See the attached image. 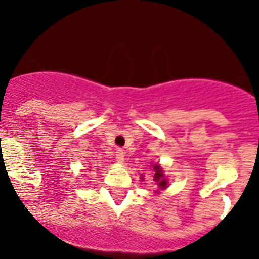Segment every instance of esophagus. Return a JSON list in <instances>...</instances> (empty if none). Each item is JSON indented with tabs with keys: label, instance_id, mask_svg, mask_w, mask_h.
<instances>
[{
	"label": "esophagus",
	"instance_id": "esophagus-1",
	"mask_svg": "<svg viewBox=\"0 0 259 259\" xmlns=\"http://www.w3.org/2000/svg\"><path fill=\"white\" fill-rule=\"evenodd\" d=\"M124 156H125L124 150H121V149H117L116 153H115V158H116L117 163H124V159H125Z\"/></svg>",
	"mask_w": 259,
	"mask_h": 259
}]
</instances>
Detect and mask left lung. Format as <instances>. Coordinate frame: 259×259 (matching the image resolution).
Instances as JSON below:
<instances>
[{
	"mask_svg": "<svg viewBox=\"0 0 259 259\" xmlns=\"http://www.w3.org/2000/svg\"><path fill=\"white\" fill-rule=\"evenodd\" d=\"M153 170H154V182L158 184V187L160 188L161 190L165 189V188L168 187V180H166L165 177H164L163 168H161L159 164H154ZM142 179H144L143 178V176H142ZM155 193H158V190H155Z\"/></svg>",
	"mask_w": 259,
	"mask_h": 259,
	"instance_id": "obj_1",
	"label": "left lung"
}]
</instances>
